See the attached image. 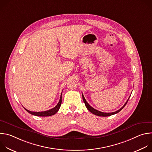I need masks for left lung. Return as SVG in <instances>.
<instances>
[{
	"mask_svg": "<svg viewBox=\"0 0 152 152\" xmlns=\"http://www.w3.org/2000/svg\"><path fill=\"white\" fill-rule=\"evenodd\" d=\"M82 98H83V102H84V103H85V104L86 108H87V109H88V110L90 112H91V113H93V114H94V115H96L100 116V117H107V116H110V115H114V114H115L119 113V112L123 109V108L126 106V104H127V102H128V100H129V99H127V102L125 103V104L123 106V107H121L120 108V110H118V111H115V112H114V113H107L100 112V111H97V110L94 109V108H93V107H91V106L88 104V103L87 102H86V100H85V97H84V96H83V94H82Z\"/></svg>",
	"mask_w": 152,
	"mask_h": 152,
	"instance_id": "left-lung-1",
	"label": "left lung"
}]
</instances>
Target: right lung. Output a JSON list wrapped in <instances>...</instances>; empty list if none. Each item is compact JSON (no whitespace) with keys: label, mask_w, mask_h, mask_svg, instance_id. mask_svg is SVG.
<instances>
[{"label":"right lung","mask_w":152,"mask_h":152,"mask_svg":"<svg viewBox=\"0 0 152 152\" xmlns=\"http://www.w3.org/2000/svg\"><path fill=\"white\" fill-rule=\"evenodd\" d=\"M62 103V94L61 95V97L59 99V101L58 102V103L56 104V106L55 107H54L51 110L46 111H42V112H32V111H30L26 109H25L31 114L35 115V116H39V117H48V116H51L53 115L54 114H55L59 110V107L61 106Z\"/></svg>","instance_id":"1"}]
</instances>
